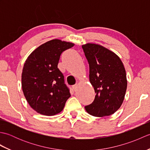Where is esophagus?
Masks as SVG:
<instances>
[{"label": "esophagus", "mask_w": 150, "mask_h": 150, "mask_svg": "<svg viewBox=\"0 0 150 150\" xmlns=\"http://www.w3.org/2000/svg\"><path fill=\"white\" fill-rule=\"evenodd\" d=\"M72 88H73V91H76L77 90V88H78V85H77V84H75V85H74V86H72Z\"/></svg>", "instance_id": "34e87169"}]
</instances>
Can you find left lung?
Listing matches in <instances>:
<instances>
[{
	"label": "left lung",
	"instance_id": "obj_1",
	"mask_svg": "<svg viewBox=\"0 0 150 150\" xmlns=\"http://www.w3.org/2000/svg\"><path fill=\"white\" fill-rule=\"evenodd\" d=\"M90 66V81L96 95L93 103L85 106L95 117L113 114L122 105L127 88L126 70L115 53L98 44L82 46Z\"/></svg>",
	"mask_w": 150,
	"mask_h": 150
}]
</instances>
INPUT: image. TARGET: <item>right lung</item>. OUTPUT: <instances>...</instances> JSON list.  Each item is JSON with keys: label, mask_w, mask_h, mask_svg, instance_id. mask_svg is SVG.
Instances as JSON below:
<instances>
[{"label": "right lung", "mask_w": 150, "mask_h": 150, "mask_svg": "<svg viewBox=\"0 0 150 150\" xmlns=\"http://www.w3.org/2000/svg\"><path fill=\"white\" fill-rule=\"evenodd\" d=\"M74 44L53 39L35 50L22 69V88L30 106L37 113L52 116L62 111L71 96L58 68L60 55Z\"/></svg>", "instance_id": "obj_1"}]
</instances>
